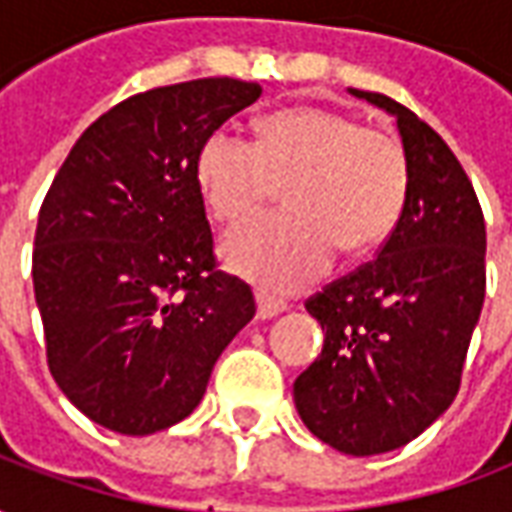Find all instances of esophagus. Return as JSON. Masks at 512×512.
Returning <instances> with one entry per match:
<instances>
[{
    "label": "esophagus",
    "instance_id": "obj_1",
    "mask_svg": "<svg viewBox=\"0 0 512 512\" xmlns=\"http://www.w3.org/2000/svg\"><path fill=\"white\" fill-rule=\"evenodd\" d=\"M288 310V304L282 299H277V296H271V293H266V290H260L257 293V315L260 318H274V315H279V312Z\"/></svg>",
    "mask_w": 512,
    "mask_h": 512
}]
</instances>
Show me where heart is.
<instances>
[{
	"mask_svg": "<svg viewBox=\"0 0 512 512\" xmlns=\"http://www.w3.org/2000/svg\"><path fill=\"white\" fill-rule=\"evenodd\" d=\"M202 194L224 224H241L288 186L290 213L227 235V263L271 290L321 277L337 255H365L395 230L408 194L400 136L326 109H285L260 142L213 131L197 158Z\"/></svg>",
	"mask_w": 512,
	"mask_h": 512,
	"instance_id": "b5f03b06",
	"label": "heart"
}]
</instances>
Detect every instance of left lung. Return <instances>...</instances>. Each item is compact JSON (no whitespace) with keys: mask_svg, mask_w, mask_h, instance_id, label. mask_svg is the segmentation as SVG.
<instances>
[{"mask_svg":"<svg viewBox=\"0 0 512 512\" xmlns=\"http://www.w3.org/2000/svg\"><path fill=\"white\" fill-rule=\"evenodd\" d=\"M408 194L378 257L304 301L326 332L293 384L304 425L345 455L403 447L450 408L485 299V219L461 161L395 98Z\"/></svg>","mask_w":512,"mask_h":512,"instance_id":"8db88e82","label":"left lung"}]
</instances>
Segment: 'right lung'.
<instances>
[{"instance_id":"obj_1","label":"right lung","mask_w":512,"mask_h":512,"mask_svg":"<svg viewBox=\"0 0 512 512\" xmlns=\"http://www.w3.org/2000/svg\"><path fill=\"white\" fill-rule=\"evenodd\" d=\"M230 76L153 87L87 128L40 205L32 282L46 362L82 414L147 436L186 419L255 318L216 260L197 158L260 98Z\"/></svg>"}]
</instances>
